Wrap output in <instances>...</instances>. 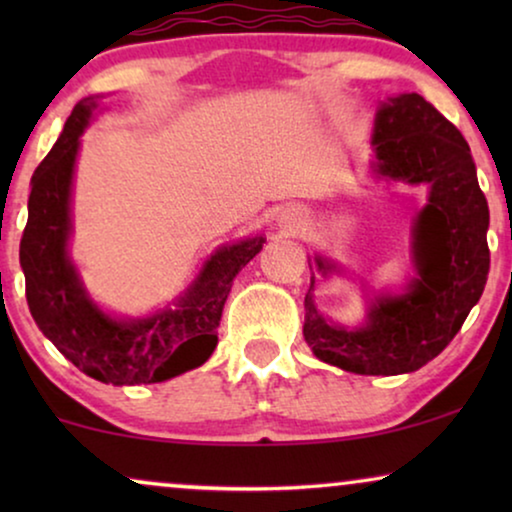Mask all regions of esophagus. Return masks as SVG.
I'll return each mask as SVG.
<instances>
[{"instance_id":"34e87169","label":"esophagus","mask_w":512,"mask_h":512,"mask_svg":"<svg viewBox=\"0 0 512 512\" xmlns=\"http://www.w3.org/2000/svg\"><path fill=\"white\" fill-rule=\"evenodd\" d=\"M275 223H277V228L282 230V233L296 235L298 230L303 228L305 214H303V209H300V207H282L275 216Z\"/></svg>"}]
</instances>
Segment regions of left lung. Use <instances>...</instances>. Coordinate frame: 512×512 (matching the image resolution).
Instances as JSON below:
<instances>
[{"label": "left lung", "mask_w": 512, "mask_h": 512, "mask_svg": "<svg viewBox=\"0 0 512 512\" xmlns=\"http://www.w3.org/2000/svg\"><path fill=\"white\" fill-rule=\"evenodd\" d=\"M373 172L429 186L412 226L415 277L401 293H375L361 326H338L305 296V342L317 359L356 375H401L450 345L478 303L489 272V207L461 132L417 93L387 97L375 114ZM321 275L338 265L314 258ZM312 270V263H310Z\"/></svg>", "instance_id": "left-lung-1"}]
</instances>
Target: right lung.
<instances>
[{
    "mask_svg": "<svg viewBox=\"0 0 512 512\" xmlns=\"http://www.w3.org/2000/svg\"><path fill=\"white\" fill-rule=\"evenodd\" d=\"M95 109L97 97L76 104L60 139L32 174L20 240L27 305L39 331L93 380L114 387L165 382L212 356L233 279L263 249L265 237L216 249L193 284L165 310L137 319L104 312L69 258L74 167Z\"/></svg>",
    "mask_w": 512,
    "mask_h": 512,
    "instance_id": "right-lung-1",
    "label": "right lung"
}]
</instances>
